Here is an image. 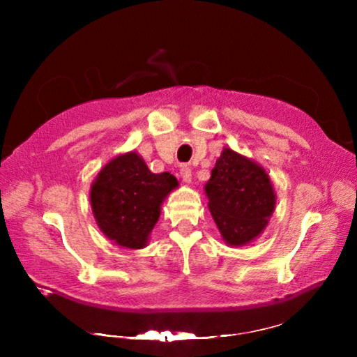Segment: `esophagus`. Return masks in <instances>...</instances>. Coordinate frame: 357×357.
Listing matches in <instances>:
<instances>
[{"label":"esophagus","mask_w":357,"mask_h":357,"mask_svg":"<svg viewBox=\"0 0 357 357\" xmlns=\"http://www.w3.org/2000/svg\"><path fill=\"white\" fill-rule=\"evenodd\" d=\"M179 174H181V178H183L184 183H190L192 181V168L190 167H187V165L181 167Z\"/></svg>","instance_id":"esophagus-1"}]
</instances>
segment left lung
Segmentation results:
<instances>
[{
  "label": "left lung",
  "mask_w": 357,
  "mask_h": 357,
  "mask_svg": "<svg viewBox=\"0 0 357 357\" xmlns=\"http://www.w3.org/2000/svg\"><path fill=\"white\" fill-rule=\"evenodd\" d=\"M204 190L222 238L231 245L255 239L275 206L273 184L263 168L229 148L222 151Z\"/></svg>",
  "instance_id": "obj_1"
}]
</instances>
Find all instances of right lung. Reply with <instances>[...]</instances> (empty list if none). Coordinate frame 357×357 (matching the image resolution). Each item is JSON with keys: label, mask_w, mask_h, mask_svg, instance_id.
<instances>
[{"label": "right lung", "mask_w": 357, "mask_h": 357, "mask_svg": "<svg viewBox=\"0 0 357 357\" xmlns=\"http://www.w3.org/2000/svg\"><path fill=\"white\" fill-rule=\"evenodd\" d=\"M178 185L170 173H151L135 153L116 157L102 168L91 187V206L107 238L128 249L146 245L164 198Z\"/></svg>", "instance_id": "1"}]
</instances>
